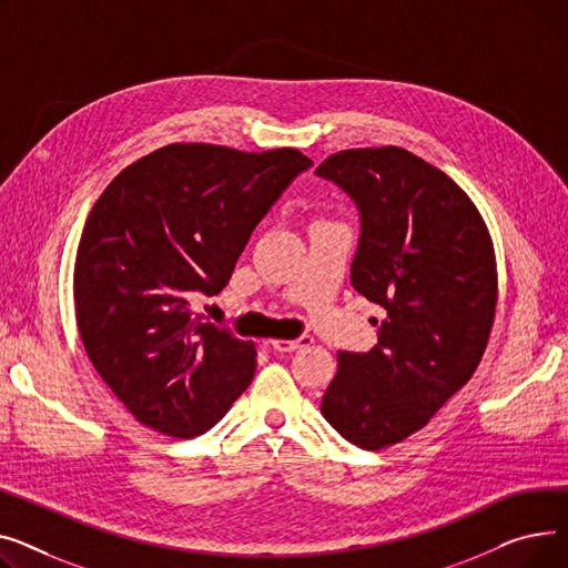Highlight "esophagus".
<instances>
[{
	"instance_id": "esophagus-1",
	"label": "esophagus",
	"mask_w": 568,
	"mask_h": 568,
	"mask_svg": "<svg viewBox=\"0 0 568 568\" xmlns=\"http://www.w3.org/2000/svg\"><path fill=\"white\" fill-rule=\"evenodd\" d=\"M314 339L310 337V335H303V337H297V339H273L271 342V348L275 351V353H293V351H300V348H305V346H310Z\"/></svg>"
}]
</instances>
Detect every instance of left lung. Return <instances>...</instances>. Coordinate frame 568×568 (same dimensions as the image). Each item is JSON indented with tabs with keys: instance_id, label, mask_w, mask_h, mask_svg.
Listing matches in <instances>:
<instances>
[{
	"instance_id": "left-lung-1",
	"label": "left lung",
	"mask_w": 568,
	"mask_h": 568,
	"mask_svg": "<svg viewBox=\"0 0 568 568\" xmlns=\"http://www.w3.org/2000/svg\"><path fill=\"white\" fill-rule=\"evenodd\" d=\"M316 174L359 211L351 284L387 316L369 353L339 351L321 413L362 449L413 436L475 374L497 305L490 233L473 199L406 149H348Z\"/></svg>"
}]
</instances>
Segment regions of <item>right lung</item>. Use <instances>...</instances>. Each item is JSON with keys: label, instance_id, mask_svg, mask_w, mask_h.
I'll use <instances>...</instances> for the list:
<instances>
[{"label": "right lung", "instance_id": "1", "mask_svg": "<svg viewBox=\"0 0 568 568\" xmlns=\"http://www.w3.org/2000/svg\"><path fill=\"white\" fill-rule=\"evenodd\" d=\"M310 166L295 149L170 144L98 196L75 256V321L93 369L144 426L202 436L252 383L254 344L194 318L190 297L229 284L256 224Z\"/></svg>", "mask_w": 568, "mask_h": 568}]
</instances>
